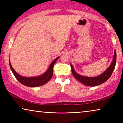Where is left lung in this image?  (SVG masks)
<instances>
[{"instance_id": "1", "label": "left lung", "mask_w": 123, "mask_h": 123, "mask_svg": "<svg viewBox=\"0 0 123 123\" xmlns=\"http://www.w3.org/2000/svg\"><path fill=\"white\" fill-rule=\"evenodd\" d=\"M116 62H117V53H116V50H115L113 59L110 66L102 74L96 77H86L80 75L75 71L73 65L71 64H70V67H71L72 74L76 80L80 83H83V85L93 87L101 85L110 78L115 69Z\"/></svg>"}]
</instances>
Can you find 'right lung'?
I'll return each instance as SVG.
<instances>
[{
	"mask_svg": "<svg viewBox=\"0 0 123 123\" xmlns=\"http://www.w3.org/2000/svg\"><path fill=\"white\" fill-rule=\"evenodd\" d=\"M59 56L55 59L50 65L49 67V68L46 72H45L43 74L39 75V76L34 77H26L24 76H22L19 75L15 71L13 67H12L11 62L9 61V66L11 68L12 72H13V74L16 77L17 80L19 81L20 83L22 85L30 87H36L41 86L42 85H45L49 81L50 79L51 78L53 74V67L54 64L56 63L57 60L58 59Z\"/></svg>",
	"mask_w": 123,
	"mask_h": 123,
	"instance_id": "add662e5",
	"label": "right lung"
}]
</instances>
